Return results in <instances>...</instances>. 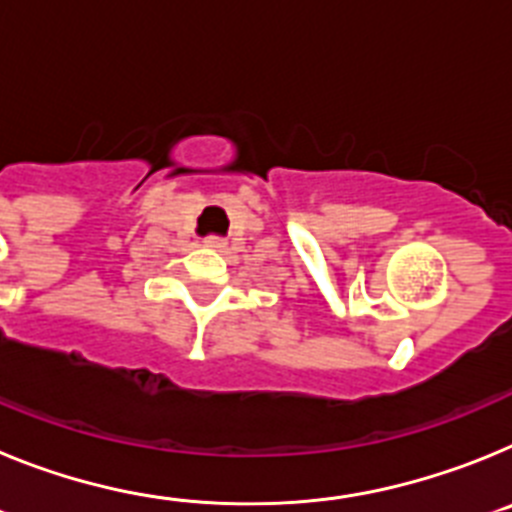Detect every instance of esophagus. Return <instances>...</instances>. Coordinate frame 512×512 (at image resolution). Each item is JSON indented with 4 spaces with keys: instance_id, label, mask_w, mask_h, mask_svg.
<instances>
[{
    "instance_id": "obj_1",
    "label": "esophagus",
    "mask_w": 512,
    "mask_h": 512,
    "mask_svg": "<svg viewBox=\"0 0 512 512\" xmlns=\"http://www.w3.org/2000/svg\"><path fill=\"white\" fill-rule=\"evenodd\" d=\"M205 246L212 248V251H223V248H225V238H217V235H210V238H205Z\"/></svg>"
}]
</instances>
